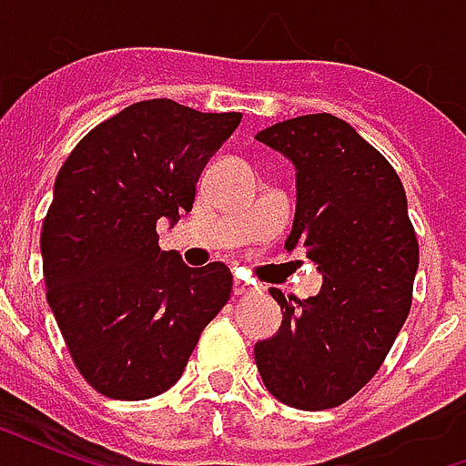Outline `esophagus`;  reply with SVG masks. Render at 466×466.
I'll use <instances>...</instances> for the list:
<instances>
[{"mask_svg": "<svg viewBox=\"0 0 466 466\" xmlns=\"http://www.w3.org/2000/svg\"><path fill=\"white\" fill-rule=\"evenodd\" d=\"M254 287L249 282H244V279H234V294L237 297H247V294H252Z\"/></svg>", "mask_w": 466, "mask_h": 466, "instance_id": "1", "label": "esophagus"}]
</instances>
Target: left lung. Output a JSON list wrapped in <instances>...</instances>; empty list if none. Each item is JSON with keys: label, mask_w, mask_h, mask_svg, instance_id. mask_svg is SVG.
<instances>
[{"label": "left lung", "mask_w": 466, "mask_h": 466, "mask_svg": "<svg viewBox=\"0 0 466 466\" xmlns=\"http://www.w3.org/2000/svg\"><path fill=\"white\" fill-rule=\"evenodd\" d=\"M257 139L297 169L284 247H304L324 279L309 299L269 289L282 327L254 347L257 370L294 410H332L377 374L410 314L420 244L407 194L394 167L339 116H294Z\"/></svg>", "instance_id": "8db88e82"}]
</instances>
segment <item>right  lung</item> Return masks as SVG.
<instances>
[{
	"instance_id": "right-lung-1",
	"label": "right lung",
	"mask_w": 466,
	"mask_h": 466,
	"mask_svg": "<svg viewBox=\"0 0 466 466\" xmlns=\"http://www.w3.org/2000/svg\"><path fill=\"white\" fill-rule=\"evenodd\" d=\"M239 122L137 102L96 124L56 174L39 239L46 302L79 374L109 400L169 390L229 302L232 272L159 249L157 222L192 212L199 174Z\"/></svg>"
}]
</instances>
